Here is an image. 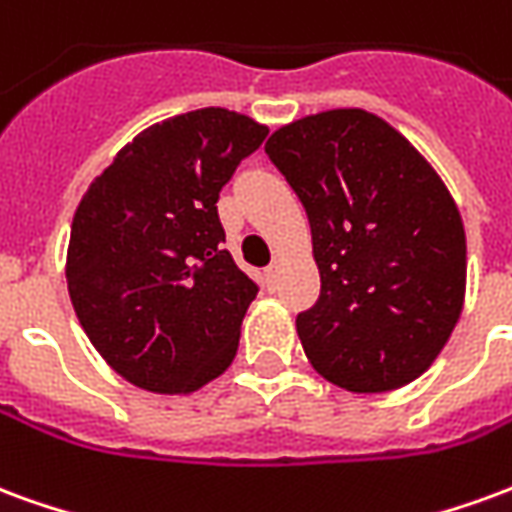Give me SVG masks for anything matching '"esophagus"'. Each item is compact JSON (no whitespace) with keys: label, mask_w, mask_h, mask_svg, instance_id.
Instances as JSON below:
<instances>
[{"label":"esophagus","mask_w":512,"mask_h":512,"mask_svg":"<svg viewBox=\"0 0 512 512\" xmlns=\"http://www.w3.org/2000/svg\"><path fill=\"white\" fill-rule=\"evenodd\" d=\"M279 268H282V266H279V263H271V266L266 268V279H268V282H271V285H274V282H277V279H279Z\"/></svg>","instance_id":"34e87169"}]
</instances>
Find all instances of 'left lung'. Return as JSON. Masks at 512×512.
<instances>
[{
	"label": "left lung",
	"instance_id": "1",
	"mask_svg": "<svg viewBox=\"0 0 512 512\" xmlns=\"http://www.w3.org/2000/svg\"><path fill=\"white\" fill-rule=\"evenodd\" d=\"M266 153L312 227L321 296L296 318L310 365L348 392L411 384L463 310L466 235L447 186L365 109L301 117Z\"/></svg>",
	"mask_w": 512,
	"mask_h": 512
}]
</instances>
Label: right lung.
I'll return each mask as SVG.
<instances>
[{
  "label": "right lung",
  "instance_id": "obj_1",
  "mask_svg": "<svg viewBox=\"0 0 512 512\" xmlns=\"http://www.w3.org/2000/svg\"><path fill=\"white\" fill-rule=\"evenodd\" d=\"M268 128L219 106L145 128L90 183L68 244V293L106 365L186 395L230 367L257 285L224 249L219 191Z\"/></svg>",
  "mask_w": 512,
  "mask_h": 512
}]
</instances>
